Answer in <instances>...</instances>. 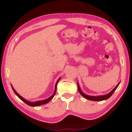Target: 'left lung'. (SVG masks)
Segmentation results:
<instances>
[{
	"label": "left lung",
	"instance_id": "obj_1",
	"mask_svg": "<svg viewBox=\"0 0 132 132\" xmlns=\"http://www.w3.org/2000/svg\"><path fill=\"white\" fill-rule=\"evenodd\" d=\"M120 82H119L117 84V85L114 87V88L110 92V93H108V94L106 95H100V96H90V95H86L85 93H84L82 90L80 89V86L79 85V83L77 82V86H78V90H79V93L82 95V96H83L84 98H85L86 99H88V100L90 101H104V100H106V99H108L109 98H110L111 96V95L113 94V93L114 92V91L116 90V89L117 88L118 85H120Z\"/></svg>",
	"mask_w": 132,
	"mask_h": 132
}]
</instances>
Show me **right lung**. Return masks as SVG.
Masks as SVG:
<instances>
[{"label":"right lung","mask_w":132,"mask_h":132,"mask_svg":"<svg viewBox=\"0 0 132 132\" xmlns=\"http://www.w3.org/2000/svg\"><path fill=\"white\" fill-rule=\"evenodd\" d=\"M61 79V77L59 78L58 80H57V81L56 82V84H55V91L54 92H53V93L52 94V96H51L49 98H47L45 99V100H42V101H36V102H30V101H28L27 100H26V99H24V98H22V97L21 96H20V95L18 94V93L16 92V90L14 89V87H12V85H11V87H12V90L14 92V93L16 94V95L19 98H20L21 100H22V101H23L24 102L26 103V104H27L29 106H40V105H43V104H47V103H48L49 101H50L51 100H52V99L53 98V96H55V93H56V86H57V84H58V81H60V80Z\"/></svg>","instance_id":"obj_1"}]
</instances>
